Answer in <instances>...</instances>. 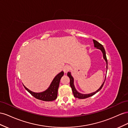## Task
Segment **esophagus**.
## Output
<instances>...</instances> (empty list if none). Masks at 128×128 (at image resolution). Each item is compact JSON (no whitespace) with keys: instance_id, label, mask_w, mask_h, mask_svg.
Listing matches in <instances>:
<instances>
[{"instance_id":"esophagus-1","label":"esophagus","mask_w":128,"mask_h":128,"mask_svg":"<svg viewBox=\"0 0 128 128\" xmlns=\"http://www.w3.org/2000/svg\"><path fill=\"white\" fill-rule=\"evenodd\" d=\"M70 66H68V65H65V66H64L63 70L64 72V73H67L69 71V70H70Z\"/></svg>"}]
</instances>
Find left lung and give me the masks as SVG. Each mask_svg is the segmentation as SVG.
I'll list each match as a JSON object with an SVG mask.
<instances>
[{
    "mask_svg": "<svg viewBox=\"0 0 128 128\" xmlns=\"http://www.w3.org/2000/svg\"><path fill=\"white\" fill-rule=\"evenodd\" d=\"M93 42H94V47H96V48L98 49H100L102 52V54H103L104 58V59L105 61L106 62V64H107L106 68H107V71L108 62H107L106 54V52H105V50H104V47L101 44H100V43H98V41H96V40H93ZM67 75L69 77V78H70V86H71V88H72V92H73V94H74V96L75 98H82H82H88V97L92 96H93V95H94L95 94H96L97 92H98V91L100 90H101V88H102V87H103V86L104 85V82H105L106 78V76L104 81V82L103 84H102V85L101 86V87H100V88H98L96 91V92H94L92 93H90V94H81V93H79L78 91L76 90V89L75 88V87L74 86V78L72 77V76H71V73L68 72Z\"/></svg>",
    "mask_w": 128,
    "mask_h": 128,
    "instance_id": "1",
    "label": "left lung"
}]
</instances>
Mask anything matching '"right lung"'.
<instances>
[{"label":"right lung","instance_id":"obj_1","mask_svg":"<svg viewBox=\"0 0 128 128\" xmlns=\"http://www.w3.org/2000/svg\"><path fill=\"white\" fill-rule=\"evenodd\" d=\"M64 75V72L62 71L58 74L53 79L49 88L44 92L41 93H35L28 90L24 85V86L28 92L34 98L44 101H52L56 100L57 98L58 89L59 87L60 82L62 76Z\"/></svg>","mask_w":128,"mask_h":128}]
</instances>
